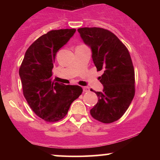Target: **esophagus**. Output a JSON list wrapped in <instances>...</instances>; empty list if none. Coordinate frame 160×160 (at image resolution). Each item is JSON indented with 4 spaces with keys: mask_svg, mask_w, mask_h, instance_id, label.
<instances>
[{
    "mask_svg": "<svg viewBox=\"0 0 160 160\" xmlns=\"http://www.w3.org/2000/svg\"><path fill=\"white\" fill-rule=\"evenodd\" d=\"M82 91H83V92H87L89 91V88L88 86H83L82 87Z\"/></svg>",
    "mask_w": 160,
    "mask_h": 160,
    "instance_id": "34e87169",
    "label": "esophagus"
}]
</instances>
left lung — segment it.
Wrapping results in <instances>:
<instances>
[{"instance_id": "8db88e82", "label": "left lung", "mask_w": 160, "mask_h": 160, "mask_svg": "<svg viewBox=\"0 0 160 160\" xmlns=\"http://www.w3.org/2000/svg\"><path fill=\"white\" fill-rule=\"evenodd\" d=\"M80 38L90 47L92 58L99 77L102 92H95L98 103L90 110L95 120L111 123L124 114L135 95V71L127 48L114 34L102 28L78 29Z\"/></svg>"}]
</instances>
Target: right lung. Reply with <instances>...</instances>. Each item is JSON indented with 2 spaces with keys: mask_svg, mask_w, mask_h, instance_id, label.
Instances as JSON below:
<instances>
[{
  "mask_svg": "<svg viewBox=\"0 0 160 160\" xmlns=\"http://www.w3.org/2000/svg\"><path fill=\"white\" fill-rule=\"evenodd\" d=\"M75 32L74 28L52 30L40 37L27 49L20 66L24 96L32 111L47 122L64 118L82 92L79 86L51 80L56 53Z\"/></svg>",
  "mask_w": 160,
  "mask_h": 160,
  "instance_id": "1",
  "label": "right lung"
}]
</instances>
